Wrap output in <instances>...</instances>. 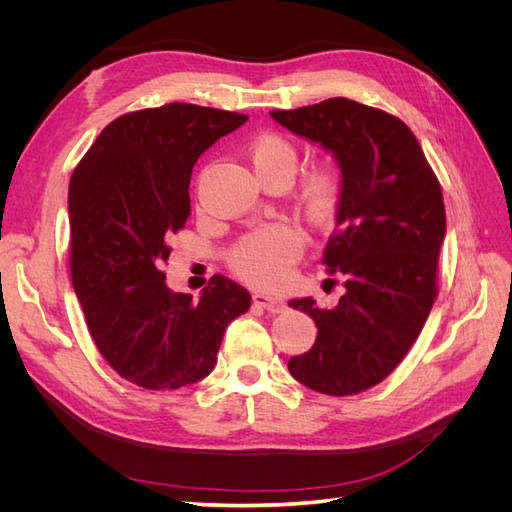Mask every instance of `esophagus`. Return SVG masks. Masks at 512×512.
Returning a JSON list of instances; mask_svg holds the SVG:
<instances>
[{
  "mask_svg": "<svg viewBox=\"0 0 512 512\" xmlns=\"http://www.w3.org/2000/svg\"><path fill=\"white\" fill-rule=\"evenodd\" d=\"M252 301L254 305L267 309V312L271 314H280L284 309V301L277 299V297H271V294H265V292H254L252 294Z\"/></svg>",
  "mask_w": 512,
  "mask_h": 512,
  "instance_id": "34e87169",
  "label": "esophagus"
}]
</instances>
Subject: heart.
I'll use <instances>...</instances> for the list:
<instances>
[{"mask_svg":"<svg viewBox=\"0 0 512 512\" xmlns=\"http://www.w3.org/2000/svg\"><path fill=\"white\" fill-rule=\"evenodd\" d=\"M250 160L262 181L292 179L297 149L280 134H262L250 145ZM342 196V177L333 166H316L303 177L299 205L314 222H327ZM305 237L292 222H275L245 235L228 256V265L243 282L260 288L284 286L303 254Z\"/></svg>","mask_w":512,"mask_h":512,"instance_id":"1","label":"heart"}]
</instances>
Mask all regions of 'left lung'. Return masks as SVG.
<instances>
[{"label": "left lung", "instance_id": "8db88e82", "mask_svg": "<svg viewBox=\"0 0 512 512\" xmlns=\"http://www.w3.org/2000/svg\"><path fill=\"white\" fill-rule=\"evenodd\" d=\"M271 117L329 149L342 168L337 228L322 265L342 277L346 294L333 309L309 297L288 303L318 329L312 350L292 356L288 369L312 391L356 395L404 361L438 297L440 181L412 130L380 108L329 98Z\"/></svg>", "mask_w": 512, "mask_h": 512}]
</instances>
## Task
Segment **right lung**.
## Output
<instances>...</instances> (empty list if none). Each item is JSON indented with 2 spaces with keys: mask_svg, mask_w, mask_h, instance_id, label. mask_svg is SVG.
<instances>
[{
  "mask_svg": "<svg viewBox=\"0 0 512 512\" xmlns=\"http://www.w3.org/2000/svg\"><path fill=\"white\" fill-rule=\"evenodd\" d=\"M247 115L170 102L117 117L76 164L70 190V275L96 348L147 391L209 376L228 324L252 297L213 275L194 301L166 286L170 235L190 218L200 153Z\"/></svg>",
  "mask_w": 512,
  "mask_h": 512,
  "instance_id": "add662e5",
  "label": "right lung"
}]
</instances>
